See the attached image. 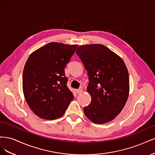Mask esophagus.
Here are the masks:
<instances>
[{"instance_id": "esophagus-1", "label": "esophagus", "mask_w": 155, "mask_h": 155, "mask_svg": "<svg viewBox=\"0 0 155 155\" xmlns=\"http://www.w3.org/2000/svg\"><path fill=\"white\" fill-rule=\"evenodd\" d=\"M76 91L77 94H80L83 92V89L82 88H79V89H77Z\"/></svg>"}]
</instances>
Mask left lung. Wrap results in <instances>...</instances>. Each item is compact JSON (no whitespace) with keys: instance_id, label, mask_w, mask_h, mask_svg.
<instances>
[{"instance_id":"left-lung-1","label":"left lung","mask_w":155,"mask_h":155,"mask_svg":"<svg viewBox=\"0 0 155 155\" xmlns=\"http://www.w3.org/2000/svg\"><path fill=\"white\" fill-rule=\"evenodd\" d=\"M76 52L87 70V91L91 96L84 113L95 124L109 122L120 114L129 96V74L124 61L102 45L80 46Z\"/></svg>"}]
</instances>
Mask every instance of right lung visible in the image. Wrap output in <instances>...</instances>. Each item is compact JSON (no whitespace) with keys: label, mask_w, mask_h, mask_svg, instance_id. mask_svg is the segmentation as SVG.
<instances>
[{"label":"right lung","mask_w":155,"mask_h":155,"mask_svg":"<svg viewBox=\"0 0 155 155\" xmlns=\"http://www.w3.org/2000/svg\"><path fill=\"white\" fill-rule=\"evenodd\" d=\"M78 46L50 43L28 59L22 75L23 93L28 105L40 118H60L73 100L64 68Z\"/></svg>","instance_id":"obj_1"}]
</instances>
